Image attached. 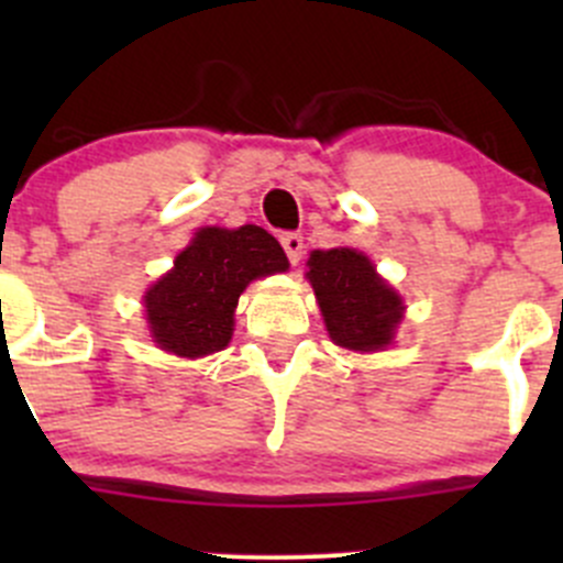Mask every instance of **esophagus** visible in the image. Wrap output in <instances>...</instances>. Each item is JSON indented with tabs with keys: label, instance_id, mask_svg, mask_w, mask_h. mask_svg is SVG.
<instances>
[{
	"label": "esophagus",
	"instance_id": "34e87169",
	"mask_svg": "<svg viewBox=\"0 0 563 563\" xmlns=\"http://www.w3.org/2000/svg\"><path fill=\"white\" fill-rule=\"evenodd\" d=\"M280 245H283V250H286V255L291 264H299V261H302V253H305L302 234H283Z\"/></svg>",
	"mask_w": 563,
	"mask_h": 563
}]
</instances>
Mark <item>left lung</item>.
Wrapping results in <instances>:
<instances>
[{"instance_id":"left-lung-1","label":"left lung","mask_w":563,"mask_h":563,"mask_svg":"<svg viewBox=\"0 0 563 563\" xmlns=\"http://www.w3.org/2000/svg\"><path fill=\"white\" fill-rule=\"evenodd\" d=\"M308 266L334 343L351 351H382L391 343L402 318V299L376 275L367 255L351 247L316 250Z\"/></svg>"}]
</instances>
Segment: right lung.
<instances>
[{
  "label": "right lung",
  "mask_w": 563,
  "mask_h": 563,
  "mask_svg": "<svg viewBox=\"0 0 563 563\" xmlns=\"http://www.w3.org/2000/svg\"><path fill=\"white\" fill-rule=\"evenodd\" d=\"M286 269L280 242L258 225L201 229L176 255L174 269L146 291L152 338L163 351L190 360L225 349L247 283Z\"/></svg>",
  "instance_id": "add662e5"
}]
</instances>
